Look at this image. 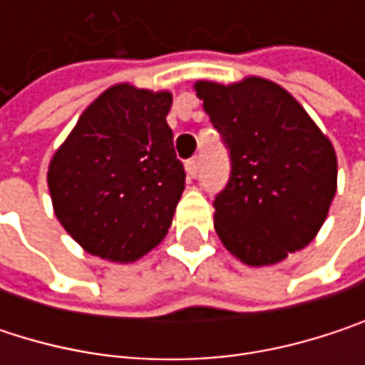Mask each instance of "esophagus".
<instances>
[{
    "label": "esophagus",
    "mask_w": 365,
    "mask_h": 365,
    "mask_svg": "<svg viewBox=\"0 0 365 365\" xmlns=\"http://www.w3.org/2000/svg\"><path fill=\"white\" fill-rule=\"evenodd\" d=\"M185 171H187L190 178H196V175H198V158H190V160L185 163Z\"/></svg>",
    "instance_id": "esophagus-1"
}]
</instances>
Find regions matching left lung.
I'll return each instance as SVG.
<instances>
[{"mask_svg":"<svg viewBox=\"0 0 365 365\" xmlns=\"http://www.w3.org/2000/svg\"><path fill=\"white\" fill-rule=\"evenodd\" d=\"M194 88L230 156L228 183L213 200L226 250L250 266H266L307 247L336 194L328 137L274 82L247 78Z\"/></svg>","mask_w":365,"mask_h":365,"instance_id":"obj_1","label":"left lung"}]
</instances>
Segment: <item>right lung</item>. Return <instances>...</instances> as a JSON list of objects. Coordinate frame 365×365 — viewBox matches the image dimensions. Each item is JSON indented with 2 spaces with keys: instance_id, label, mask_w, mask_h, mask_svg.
I'll use <instances>...</instances> for the list:
<instances>
[{
  "instance_id": "right-lung-1",
  "label": "right lung",
  "mask_w": 365,
  "mask_h": 365,
  "mask_svg": "<svg viewBox=\"0 0 365 365\" xmlns=\"http://www.w3.org/2000/svg\"><path fill=\"white\" fill-rule=\"evenodd\" d=\"M171 101V93L111 86L52 156L54 213L88 254L133 262L169 232L185 183L167 124Z\"/></svg>"
}]
</instances>
